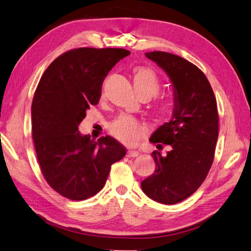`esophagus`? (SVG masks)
Masks as SVG:
<instances>
[{"mask_svg":"<svg viewBox=\"0 0 251 251\" xmlns=\"http://www.w3.org/2000/svg\"><path fill=\"white\" fill-rule=\"evenodd\" d=\"M127 156L128 157H137V156H139V152H137V151H133V150H128Z\"/></svg>","mask_w":251,"mask_h":251,"instance_id":"esophagus-1","label":"esophagus"}]
</instances>
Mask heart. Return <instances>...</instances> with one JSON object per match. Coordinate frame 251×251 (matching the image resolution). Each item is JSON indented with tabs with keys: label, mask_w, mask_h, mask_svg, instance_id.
I'll return each instance as SVG.
<instances>
[{
	"label": "heart",
	"mask_w": 251,
	"mask_h": 251,
	"mask_svg": "<svg viewBox=\"0 0 251 251\" xmlns=\"http://www.w3.org/2000/svg\"><path fill=\"white\" fill-rule=\"evenodd\" d=\"M133 85L138 95L152 97L160 90L159 79L154 71L148 67H138L133 73ZM111 135L126 145L135 144L143 135L144 127L131 116L121 115L109 125Z\"/></svg>",
	"instance_id": "1"
}]
</instances>
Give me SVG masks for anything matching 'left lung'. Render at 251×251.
Wrapping results in <instances>:
<instances>
[{
    "label": "left lung",
    "instance_id": "obj_1",
    "mask_svg": "<svg viewBox=\"0 0 251 251\" xmlns=\"http://www.w3.org/2000/svg\"><path fill=\"white\" fill-rule=\"evenodd\" d=\"M145 56L170 79L173 112L150 138L159 151L162 144L170 151L165 156L153 152L155 171L142 180L141 188L156 202L176 204L200 187L211 169L218 139L217 102L205 75L192 63L162 51Z\"/></svg>",
    "mask_w": 251,
    "mask_h": 251
}]
</instances>
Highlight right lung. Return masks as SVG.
Here are the masks:
<instances>
[{
    "label": "right lung",
    "instance_id": "obj_1",
    "mask_svg": "<svg viewBox=\"0 0 251 251\" xmlns=\"http://www.w3.org/2000/svg\"><path fill=\"white\" fill-rule=\"evenodd\" d=\"M129 54L119 48L74 49L56 57L39 80L32 102L34 147L46 180L67 199L95 196L111 165L126 155L114 138L95 141L78 126L98 103L108 73Z\"/></svg>",
    "mask_w": 251,
    "mask_h": 251
}]
</instances>
